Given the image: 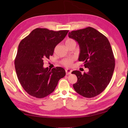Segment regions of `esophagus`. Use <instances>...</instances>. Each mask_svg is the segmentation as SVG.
Returning a JSON list of instances; mask_svg holds the SVG:
<instances>
[{
	"label": "esophagus",
	"mask_w": 128,
	"mask_h": 128,
	"mask_svg": "<svg viewBox=\"0 0 128 128\" xmlns=\"http://www.w3.org/2000/svg\"><path fill=\"white\" fill-rule=\"evenodd\" d=\"M66 75H70V74H71L72 70L70 69H66Z\"/></svg>",
	"instance_id": "obj_1"
}]
</instances>
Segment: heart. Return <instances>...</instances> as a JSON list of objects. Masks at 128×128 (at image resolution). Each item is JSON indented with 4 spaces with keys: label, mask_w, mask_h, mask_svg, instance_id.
Returning <instances> with one entry per match:
<instances>
[{
    "label": "heart",
    "mask_w": 128,
    "mask_h": 128,
    "mask_svg": "<svg viewBox=\"0 0 128 128\" xmlns=\"http://www.w3.org/2000/svg\"><path fill=\"white\" fill-rule=\"evenodd\" d=\"M65 43H66V45L67 47L68 46L72 44V43H75V41L73 39L67 38L66 42H65ZM73 61H74V59L73 58L65 59L62 61V64L66 66H70L72 64Z\"/></svg>",
    "instance_id": "heart-1"
}]
</instances>
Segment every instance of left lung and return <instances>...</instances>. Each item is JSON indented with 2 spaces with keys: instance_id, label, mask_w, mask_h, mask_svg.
Here are the masks:
<instances>
[{
  "instance_id": "obj_1",
  "label": "left lung",
  "mask_w": 128,
  "mask_h": 128,
  "mask_svg": "<svg viewBox=\"0 0 128 128\" xmlns=\"http://www.w3.org/2000/svg\"><path fill=\"white\" fill-rule=\"evenodd\" d=\"M69 37L80 46L78 60L84 62L88 72L73 71L78 78L73 85L75 91L85 97L97 96L110 82L115 67V59L110 43L104 35L91 27L69 32Z\"/></svg>"
}]
</instances>
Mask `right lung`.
<instances>
[{
	"label": "right lung",
	"mask_w": 128,
	"mask_h": 128,
	"mask_svg": "<svg viewBox=\"0 0 128 128\" xmlns=\"http://www.w3.org/2000/svg\"><path fill=\"white\" fill-rule=\"evenodd\" d=\"M68 32L37 28L20 42L15 59V70L21 86L31 96L38 98L47 96L66 75L62 68H44L43 60L53 56L56 46Z\"/></svg>",
	"instance_id": "1"
}]
</instances>
